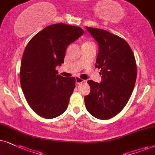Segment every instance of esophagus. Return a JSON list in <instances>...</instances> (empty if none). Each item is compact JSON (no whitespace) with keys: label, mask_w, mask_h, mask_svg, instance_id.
<instances>
[{"label":"esophagus","mask_w":155,"mask_h":155,"mask_svg":"<svg viewBox=\"0 0 155 155\" xmlns=\"http://www.w3.org/2000/svg\"><path fill=\"white\" fill-rule=\"evenodd\" d=\"M84 82V81L83 80H82L81 78H75V83H76V84H81V83H83Z\"/></svg>","instance_id":"1"}]
</instances>
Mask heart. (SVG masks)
<instances>
[{
  "mask_svg": "<svg viewBox=\"0 0 155 155\" xmlns=\"http://www.w3.org/2000/svg\"><path fill=\"white\" fill-rule=\"evenodd\" d=\"M94 45L92 41H85V42L83 43V45Z\"/></svg>",
  "mask_w": 155,
  "mask_h": 155,
  "instance_id": "1",
  "label": "heart"
}]
</instances>
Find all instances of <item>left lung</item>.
I'll return each mask as SVG.
<instances>
[{
    "label": "left lung",
    "instance_id": "obj_1",
    "mask_svg": "<svg viewBox=\"0 0 155 155\" xmlns=\"http://www.w3.org/2000/svg\"><path fill=\"white\" fill-rule=\"evenodd\" d=\"M98 45L95 68L101 69V83L88 81L86 108L96 118L106 120L117 115L129 100L137 79L134 55L125 40L106 30L87 27Z\"/></svg>",
    "mask_w": 155,
    "mask_h": 155
}]
</instances>
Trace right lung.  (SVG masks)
<instances>
[{
  "label": "right lung",
  "mask_w": 155,
  "mask_h": 155,
  "mask_svg": "<svg viewBox=\"0 0 155 155\" xmlns=\"http://www.w3.org/2000/svg\"><path fill=\"white\" fill-rule=\"evenodd\" d=\"M84 34L81 27L64 24L47 26L30 40L23 54L20 81L28 105L45 118L60 116L68 106L75 78L58 74L68 45Z\"/></svg>",
  "instance_id": "add662e5"
}]
</instances>
